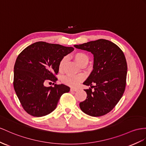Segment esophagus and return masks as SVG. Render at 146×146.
Returning <instances> with one entry per match:
<instances>
[{
	"label": "esophagus",
	"mask_w": 146,
	"mask_h": 146,
	"mask_svg": "<svg viewBox=\"0 0 146 146\" xmlns=\"http://www.w3.org/2000/svg\"><path fill=\"white\" fill-rule=\"evenodd\" d=\"M70 91H74V92H76V91H78V89L72 88L70 89Z\"/></svg>",
	"instance_id": "obj_1"
}]
</instances>
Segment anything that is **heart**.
Segmentation results:
<instances>
[{
	"label": "heart",
	"mask_w": 146,
	"mask_h": 146,
	"mask_svg": "<svg viewBox=\"0 0 146 146\" xmlns=\"http://www.w3.org/2000/svg\"><path fill=\"white\" fill-rule=\"evenodd\" d=\"M73 57L75 60L78 65L83 66L85 64H88L89 62V56L83 52H76L73 54ZM66 61V58L63 57L60 61L58 64L59 72H62L64 68L65 63ZM84 80V76L82 74H78V75H72V74H68L63 78V83L70 86L72 87H77L80 84L83 82Z\"/></svg>",
	"instance_id": "obj_1"
}]
</instances>
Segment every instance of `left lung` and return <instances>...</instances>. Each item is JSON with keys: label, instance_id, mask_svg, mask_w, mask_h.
I'll return each instance as SVG.
<instances>
[{"label": "left lung", "instance_id": "1", "mask_svg": "<svg viewBox=\"0 0 146 146\" xmlns=\"http://www.w3.org/2000/svg\"><path fill=\"white\" fill-rule=\"evenodd\" d=\"M74 46L94 55L93 70L83 84L91 86L94 89H84L87 98L80 103V109L92 117L106 115L115 107L125 92L127 74L125 56L118 46L106 39Z\"/></svg>", "mask_w": 146, "mask_h": 146}]
</instances>
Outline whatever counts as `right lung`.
<instances>
[{
  "label": "right lung",
  "mask_w": 146,
  "mask_h": 146,
  "mask_svg": "<svg viewBox=\"0 0 146 146\" xmlns=\"http://www.w3.org/2000/svg\"><path fill=\"white\" fill-rule=\"evenodd\" d=\"M74 50L72 47L37 42L26 47L14 66L13 87L23 109L33 117L50 113L70 87L57 84L46 87L47 81L56 83L61 59Z\"/></svg>",
  "instance_id": "1"
}]
</instances>
